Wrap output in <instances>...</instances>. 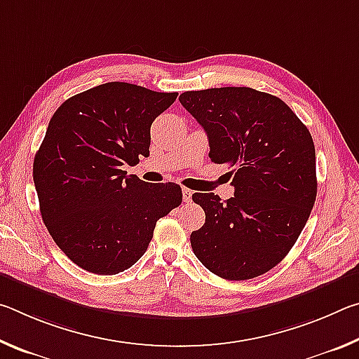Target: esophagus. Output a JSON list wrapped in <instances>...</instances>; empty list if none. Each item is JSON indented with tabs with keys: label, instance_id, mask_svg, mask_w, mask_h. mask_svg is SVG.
<instances>
[{
	"label": "esophagus",
	"instance_id": "esophagus-1",
	"mask_svg": "<svg viewBox=\"0 0 359 359\" xmlns=\"http://www.w3.org/2000/svg\"><path fill=\"white\" fill-rule=\"evenodd\" d=\"M191 194H193V191L190 190V188H182V198H184V203L191 201Z\"/></svg>",
	"mask_w": 359,
	"mask_h": 359
}]
</instances>
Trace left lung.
I'll return each instance as SVG.
<instances>
[{
  "label": "left lung",
  "mask_w": 359,
  "mask_h": 359,
  "mask_svg": "<svg viewBox=\"0 0 359 359\" xmlns=\"http://www.w3.org/2000/svg\"><path fill=\"white\" fill-rule=\"evenodd\" d=\"M180 104L209 137V156L226 165L234 198L194 193L205 214L190 236L196 258L215 276L247 280L287 257L317 198L315 145L285 102L248 87L185 92Z\"/></svg>",
  "instance_id": "1"
}]
</instances>
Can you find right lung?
Instances as JSON below:
<instances>
[{"mask_svg":"<svg viewBox=\"0 0 359 359\" xmlns=\"http://www.w3.org/2000/svg\"><path fill=\"white\" fill-rule=\"evenodd\" d=\"M175 98L107 82L66 100L50 118L33 180L42 222L82 269H128L147 250L156 222L180 205L177 184L151 185L123 171L149 156L150 126Z\"/></svg>","mask_w":359,"mask_h":359,"instance_id":"obj_1","label":"right lung"}]
</instances>
